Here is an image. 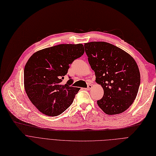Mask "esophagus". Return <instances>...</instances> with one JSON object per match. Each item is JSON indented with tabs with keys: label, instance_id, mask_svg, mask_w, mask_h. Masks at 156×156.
<instances>
[{
	"label": "esophagus",
	"instance_id": "esophagus-1",
	"mask_svg": "<svg viewBox=\"0 0 156 156\" xmlns=\"http://www.w3.org/2000/svg\"><path fill=\"white\" fill-rule=\"evenodd\" d=\"M92 85L91 84H89V85H88L87 88V89H87V90H90L92 89Z\"/></svg>",
	"mask_w": 156,
	"mask_h": 156
}]
</instances>
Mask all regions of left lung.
<instances>
[{
  "mask_svg": "<svg viewBox=\"0 0 156 156\" xmlns=\"http://www.w3.org/2000/svg\"><path fill=\"white\" fill-rule=\"evenodd\" d=\"M96 82L104 90L97 101L107 115L125 112L136 99L140 84L138 66L129 54L106 42H90L84 44Z\"/></svg>",
  "mask_w": 156,
  "mask_h": 156,
  "instance_id": "obj_1",
  "label": "left lung"
}]
</instances>
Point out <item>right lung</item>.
<instances>
[{
    "instance_id": "obj_1",
    "label": "right lung",
    "mask_w": 156,
    "mask_h": 156,
    "mask_svg": "<svg viewBox=\"0 0 156 156\" xmlns=\"http://www.w3.org/2000/svg\"><path fill=\"white\" fill-rule=\"evenodd\" d=\"M84 51L82 44H61L39 50L29 58L24 68V87L40 112L55 117L71 106L80 88L71 86L72 79L66 84L62 82L69 65Z\"/></svg>"
}]
</instances>
